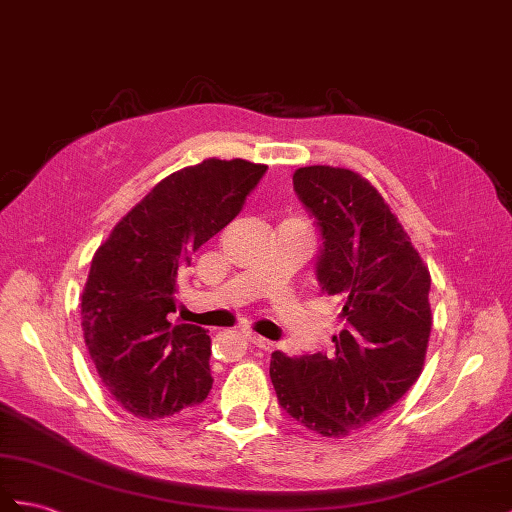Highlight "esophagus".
<instances>
[{
	"mask_svg": "<svg viewBox=\"0 0 512 512\" xmlns=\"http://www.w3.org/2000/svg\"><path fill=\"white\" fill-rule=\"evenodd\" d=\"M249 343L258 347L260 352H273V347H276V343H271L269 339H263V336H256V334H249Z\"/></svg>",
	"mask_w": 512,
	"mask_h": 512,
	"instance_id": "obj_1",
	"label": "esophagus"
}]
</instances>
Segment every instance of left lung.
I'll return each instance as SVG.
<instances>
[{
  "label": "left lung",
  "instance_id": "8db88e82",
  "mask_svg": "<svg viewBox=\"0 0 512 512\" xmlns=\"http://www.w3.org/2000/svg\"><path fill=\"white\" fill-rule=\"evenodd\" d=\"M293 186L323 234L321 293L339 299L328 354H271L280 406L326 439L365 428L410 391L426 363L430 271L376 186L343 167L313 165Z\"/></svg>",
  "mask_w": 512,
  "mask_h": 512
}]
</instances>
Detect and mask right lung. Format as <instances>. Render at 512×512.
<instances>
[{
	"instance_id": "1",
	"label": "right lung",
	"mask_w": 512,
	"mask_h": 512,
	"mask_svg": "<svg viewBox=\"0 0 512 512\" xmlns=\"http://www.w3.org/2000/svg\"><path fill=\"white\" fill-rule=\"evenodd\" d=\"M265 171L243 158L173 171L97 247L80 304L84 343L112 400L134 417H173L213 389L210 336L167 315L180 267L241 213Z\"/></svg>"
}]
</instances>
